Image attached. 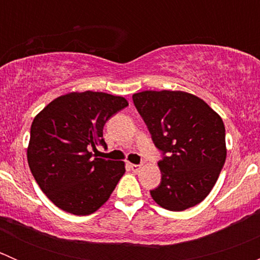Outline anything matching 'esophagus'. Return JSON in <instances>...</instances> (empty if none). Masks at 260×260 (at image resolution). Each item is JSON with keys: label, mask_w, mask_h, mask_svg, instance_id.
I'll return each instance as SVG.
<instances>
[{"label": "esophagus", "mask_w": 260, "mask_h": 260, "mask_svg": "<svg viewBox=\"0 0 260 260\" xmlns=\"http://www.w3.org/2000/svg\"><path fill=\"white\" fill-rule=\"evenodd\" d=\"M128 166H129V169L132 170L133 172H137L138 170L141 169V165H135V164H129L128 165Z\"/></svg>", "instance_id": "obj_1"}]
</instances>
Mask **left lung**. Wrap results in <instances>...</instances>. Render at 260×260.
<instances>
[{
    "mask_svg": "<svg viewBox=\"0 0 260 260\" xmlns=\"http://www.w3.org/2000/svg\"><path fill=\"white\" fill-rule=\"evenodd\" d=\"M132 98L162 153L161 182L151 190L152 199L171 211L198 205L210 193L226 158L222 119L185 91L146 90Z\"/></svg>",
    "mask_w": 260,
    "mask_h": 260,
    "instance_id": "obj_1",
    "label": "left lung"
}]
</instances>
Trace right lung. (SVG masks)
I'll return each mask as SVG.
<instances>
[{"mask_svg": "<svg viewBox=\"0 0 260 260\" xmlns=\"http://www.w3.org/2000/svg\"><path fill=\"white\" fill-rule=\"evenodd\" d=\"M127 106L123 96L88 90L59 96L36 115L30 131L28 166L57 208L89 215L108 200L125 172L124 164L99 158L90 148L107 147L104 124Z\"/></svg>", "mask_w": 260, "mask_h": 260, "instance_id": "obj_1", "label": "right lung"}]
</instances>
